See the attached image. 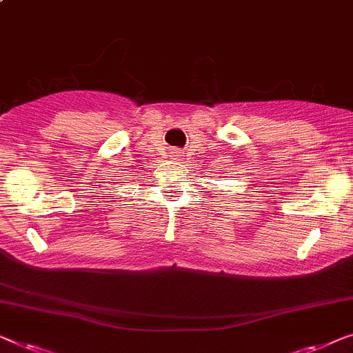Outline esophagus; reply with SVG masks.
<instances>
[{"instance_id":"1","label":"esophagus","mask_w":353,"mask_h":353,"mask_svg":"<svg viewBox=\"0 0 353 353\" xmlns=\"http://www.w3.org/2000/svg\"><path fill=\"white\" fill-rule=\"evenodd\" d=\"M178 154H180V151H178V150H172L170 151V156L172 157H178Z\"/></svg>"}]
</instances>
